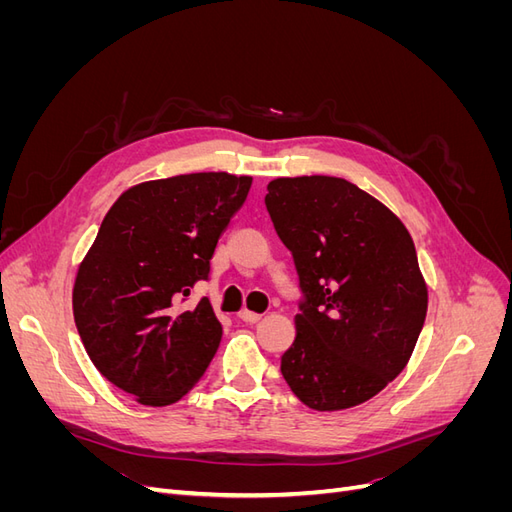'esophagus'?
Masks as SVG:
<instances>
[{"mask_svg":"<svg viewBox=\"0 0 512 512\" xmlns=\"http://www.w3.org/2000/svg\"><path fill=\"white\" fill-rule=\"evenodd\" d=\"M239 318H241L243 322H258V320L262 318V314H256V312H252V309H241Z\"/></svg>","mask_w":512,"mask_h":512,"instance_id":"esophagus-1","label":"esophagus"}]
</instances>
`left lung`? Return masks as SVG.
Returning <instances> with one entry per match:
<instances>
[{
  "label": "left lung",
  "mask_w": 512,
  "mask_h": 512,
  "mask_svg": "<svg viewBox=\"0 0 512 512\" xmlns=\"http://www.w3.org/2000/svg\"><path fill=\"white\" fill-rule=\"evenodd\" d=\"M265 203L305 292L282 374L307 408L359 406L408 365L427 316L410 232L339 177H277Z\"/></svg>",
  "instance_id": "1"
}]
</instances>
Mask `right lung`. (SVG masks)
Masks as SVG:
<instances>
[{
  "label": "right lung",
  "instance_id": "right-lung-1",
  "mask_svg": "<svg viewBox=\"0 0 512 512\" xmlns=\"http://www.w3.org/2000/svg\"><path fill=\"white\" fill-rule=\"evenodd\" d=\"M252 177L190 173L136 183L108 209L76 269L72 312L100 374L143 406L179 401L222 339L209 299L181 303L207 280L218 239Z\"/></svg>",
  "mask_w": 512,
  "mask_h": 512
}]
</instances>
